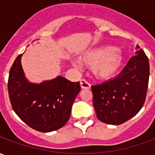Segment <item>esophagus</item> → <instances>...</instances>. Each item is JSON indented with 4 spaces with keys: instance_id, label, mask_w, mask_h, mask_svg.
Here are the masks:
<instances>
[{
    "instance_id": "esophagus-1",
    "label": "esophagus",
    "mask_w": 155,
    "mask_h": 155,
    "mask_svg": "<svg viewBox=\"0 0 155 155\" xmlns=\"http://www.w3.org/2000/svg\"><path fill=\"white\" fill-rule=\"evenodd\" d=\"M81 86L82 89H90L91 88V84L85 80H81Z\"/></svg>"
}]
</instances>
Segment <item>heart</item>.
<instances>
[{"label":"heart","mask_w":155,"mask_h":155,"mask_svg":"<svg viewBox=\"0 0 155 155\" xmlns=\"http://www.w3.org/2000/svg\"><path fill=\"white\" fill-rule=\"evenodd\" d=\"M81 61L89 67L95 77L106 80L118 73L124 63V54L119 48L113 45H100L85 51L81 54ZM78 66L77 62H74Z\"/></svg>","instance_id":"b5f03b06"}]
</instances>
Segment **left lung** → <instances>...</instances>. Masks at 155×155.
Listing matches in <instances>:
<instances>
[{"label": "left lung", "instance_id": "left-lung-1", "mask_svg": "<svg viewBox=\"0 0 155 155\" xmlns=\"http://www.w3.org/2000/svg\"><path fill=\"white\" fill-rule=\"evenodd\" d=\"M136 50V54L130 58L119 75L91 86L94 110L103 123L121 124L143 107L149 84L150 63L138 45Z\"/></svg>", "mask_w": 155, "mask_h": 155}]
</instances>
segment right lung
I'll return each instance as SVG.
<instances>
[{"label": "right lung", "instance_id": "right-lung-1", "mask_svg": "<svg viewBox=\"0 0 155 155\" xmlns=\"http://www.w3.org/2000/svg\"><path fill=\"white\" fill-rule=\"evenodd\" d=\"M19 54L10 70L8 93L12 109L32 129L48 133L67 123L72 104L81 91L80 82L59 75L40 84L26 79Z\"/></svg>", "mask_w": 155, "mask_h": 155}]
</instances>
